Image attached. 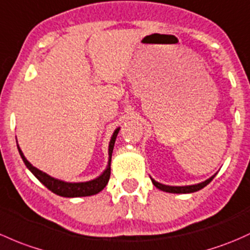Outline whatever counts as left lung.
<instances>
[{
  "instance_id": "obj_1",
  "label": "left lung",
  "mask_w": 250,
  "mask_h": 250,
  "mask_svg": "<svg viewBox=\"0 0 250 250\" xmlns=\"http://www.w3.org/2000/svg\"><path fill=\"white\" fill-rule=\"evenodd\" d=\"M213 175L212 177H209L208 180L204 181V182L201 183H198V185H191V186H182V187H178V186H167V185H162V183L157 182V181H154L153 178H151L152 180V183H153L154 186H156L157 188L160 189V190L163 191H167V193H176V194H188V193H194V191H198L202 189L204 187H206L207 185H208L209 182H211L212 180L214 178Z\"/></svg>"
}]
</instances>
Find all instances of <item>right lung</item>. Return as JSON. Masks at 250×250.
Listing matches in <instances>:
<instances>
[{
    "label": "right lung",
    "mask_w": 250,
    "mask_h": 250,
    "mask_svg": "<svg viewBox=\"0 0 250 250\" xmlns=\"http://www.w3.org/2000/svg\"><path fill=\"white\" fill-rule=\"evenodd\" d=\"M118 132H120V128H117V129L115 130L111 136V140H110L109 143V162H107L106 169L104 170L101 176H98V177L94 178V180L87 181V182H77V183L64 182V181L51 177V176L48 175V173L41 171V170L33 167V165L25 158V156H23L22 151L20 149L19 145H18V149H19L21 158H22L23 163H25V165L27 167V169L30 170V171L32 172L33 175H35L36 177L49 189V190H51L52 193L57 194V195L60 196H63V198L91 196V195H94V194H98L101 190H103L105 186H106L107 182H109L110 172H111V167H110V165H111L112 149H114L115 141H116Z\"/></svg>",
    "instance_id": "right-lung-1"
}]
</instances>
